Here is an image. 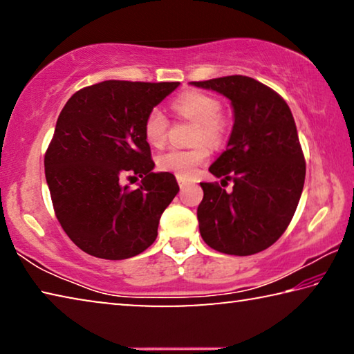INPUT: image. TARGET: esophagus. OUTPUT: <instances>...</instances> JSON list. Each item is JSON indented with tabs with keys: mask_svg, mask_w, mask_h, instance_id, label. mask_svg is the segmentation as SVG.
<instances>
[{
	"mask_svg": "<svg viewBox=\"0 0 354 354\" xmlns=\"http://www.w3.org/2000/svg\"><path fill=\"white\" fill-rule=\"evenodd\" d=\"M176 179H178V184H179V187H181V189H184V187H185V185H187V184H189V181H187V179H185V178H181V176H176Z\"/></svg>",
	"mask_w": 354,
	"mask_h": 354,
	"instance_id": "esophagus-1",
	"label": "esophagus"
}]
</instances>
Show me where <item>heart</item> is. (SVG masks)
I'll use <instances>...</instances> for the list:
<instances>
[{
  "instance_id": "b5f03b06",
  "label": "heart",
  "mask_w": 354,
  "mask_h": 354,
  "mask_svg": "<svg viewBox=\"0 0 354 354\" xmlns=\"http://www.w3.org/2000/svg\"><path fill=\"white\" fill-rule=\"evenodd\" d=\"M173 111L181 118H187L196 123L194 142L200 143L192 148L167 149L158 156L156 164L159 170L189 179L209 159L211 149L205 142L218 145L225 139L227 123L226 118L220 113V101L212 95L200 91H190L179 95L173 103ZM167 133H169V118L164 111L160 107L149 109L143 120L145 140L151 147L160 148L167 140Z\"/></svg>"
}]
</instances>
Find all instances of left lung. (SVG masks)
Segmentation results:
<instances>
[{
    "label": "left lung",
    "instance_id": "1",
    "mask_svg": "<svg viewBox=\"0 0 354 354\" xmlns=\"http://www.w3.org/2000/svg\"><path fill=\"white\" fill-rule=\"evenodd\" d=\"M192 84L225 95L234 109L226 151L209 167L234 185L226 192L218 183H200L201 237L220 253L256 254L283 236L301 196L306 162L295 120L284 98L253 77L232 75Z\"/></svg>",
    "mask_w": 354,
    "mask_h": 354
}]
</instances>
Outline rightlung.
<instances>
[{"label": "right lung", "mask_w": 354, "mask_h": 354, "mask_svg": "<svg viewBox=\"0 0 354 354\" xmlns=\"http://www.w3.org/2000/svg\"><path fill=\"white\" fill-rule=\"evenodd\" d=\"M178 86L103 81L71 95L59 113L45 176L59 223L87 254L128 259L158 237L160 215L179 187L171 173L151 171L143 120ZM136 176L139 188L122 185Z\"/></svg>", "instance_id": "add662e5"}]
</instances>
